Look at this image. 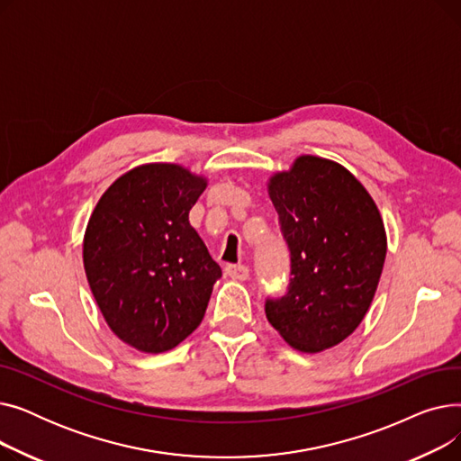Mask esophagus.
Wrapping results in <instances>:
<instances>
[{
  "label": "esophagus",
  "mask_w": 461,
  "mask_h": 461,
  "mask_svg": "<svg viewBox=\"0 0 461 461\" xmlns=\"http://www.w3.org/2000/svg\"><path fill=\"white\" fill-rule=\"evenodd\" d=\"M226 275L233 280H247L250 276V269L247 267V265L230 263V265H226Z\"/></svg>",
  "instance_id": "34e87169"
}]
</instances>
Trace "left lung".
Masks as SVG:
<instances>
[{
  "label": "left lung",
  "mask_w": 461,
  "mask_h": 461,
  "mask_svg": "<svg viewBox=\"0 0 461 461\" xmlns=\"http://www.w3.org/2000/svg\"><path fill=\"white\" fill-rule=\"evenodd\" d=\"M292 254L287 294L265 313L284 340L320 353L365 320L386 256V233L368 190L342 164L303 155L267 183Z\"/></svg>",
  "instance_id": "1"
}]
</instances>
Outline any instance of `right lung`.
Returning a JSON list of instances; mask_svg holds the SVG:
<instances>
[{"label": "right lung", "instance_id": "add662e5", "mask_svg": "<svg viewBox=\"0 0 461 461\" xmlns=\"http://www.w3.org/2000/svg\"><path fill=\"white\" fill-rule=\"evenodd\" d=\"M207 179L153 162L115 179L93 209L84 269L112 332L143 353H164L198 329L222 276L188 212Z\"/></svg>", "mask_w": 461, "mask_h": 461}]
</instances>
